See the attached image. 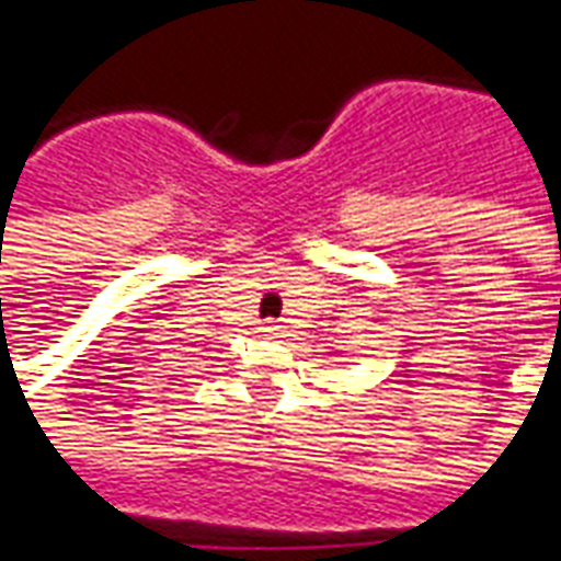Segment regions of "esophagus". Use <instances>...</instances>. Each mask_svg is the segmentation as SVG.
I'll use <instances>...</instances> for the list:
<instances>
[{"instance_id":"34e87169","label":"esophagus","mask_w":561,"mask_h":561,"mask_svg":"<svg viewBox=\"0 0 561 561\" xmlns=\"http://www.w3.org/2000/svg\"><path fill=\"white\" fill-rule=\"evenodd\" d=\"M257 333H264V336H273V333H276V321H261V324H257Z\"/></svg>"}]
</instances>
